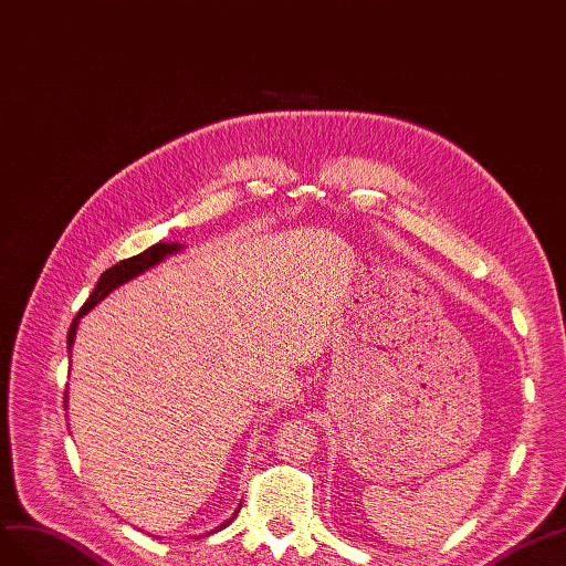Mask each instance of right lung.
I'll use <instances>...</instances> for the list:
<instances>
[{
  "label": "right lung",
  "instance_id": "right-lung-1",
  "mask_svg": "<svg viewBox=\"0 0 566 566\" xmlns=\"http://www.w3.org/2000/svg\"><path fill=\"white\" fill-rule=\"evenodd\" d=\"M180 249H182L180 244H166V241H158V244L149 247L147 251H142L139 255L125 258V261H120V263H116L113 268H108V270L102 274V277H99V282H96L94 292L90 294V298L85 301L83 308H80V313H77L75 319H73V325H71V329H69V350H71V346H73V342H75V329H77L80 317H83L85 313H90L96 303L104 301V298L113 292V289H118L120 284L130 282L133 277H137V274H142L144 270H149V268L158 265L160 261H164L166 255H172V253H177ZM234 516H237V512H234ZM230 522H232V520H228L222 526H228ZM222 526H218V528H222ZM218 528H216V531H218Z\"/></svg>",
  "mask_w": 566,
  "mask_h": 566
}]
</instances>
